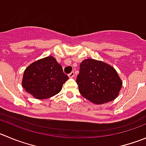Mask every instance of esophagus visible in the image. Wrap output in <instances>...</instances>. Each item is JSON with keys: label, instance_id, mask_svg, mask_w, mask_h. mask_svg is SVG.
Wrapping results in <instances>:
<instances>
[{"label": "esophagus", "instance_id": "1", "mask_svg": "<svg viewBox=\"0 0 146 146\" xmlns=\"http://www.w3.org/2000/svg\"><path fill=\"white\" fill-rule=\"evenodd\" d=\"M68 76H69V78H72V77H74V72H72L71 73H69V74H68Z\"/></svg>", "mask_w": 146, "mask_h": 146}]
</instances>
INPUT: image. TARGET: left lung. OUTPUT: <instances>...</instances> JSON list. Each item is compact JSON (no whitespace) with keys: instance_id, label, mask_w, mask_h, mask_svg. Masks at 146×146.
I'll list each match as a JSON object with an SVG mask.
<instances>
[{"instance_id":"8db88e82","label":"left lung","mask_w":146,"mask_h":146,"mask_svg":"<svg viewBox=\"0 0 146 146\" xmlns=\"http://www.w3.org/2000/svg\"><path fill=\"white\" fill-rule=\"evenodd\" d=\"M76 81L80 94L95 104L115 99L123 83L113 67L92 59H85L80 64Z\"/></svg>"}]
</instances>
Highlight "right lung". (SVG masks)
<instances>
[{
    "label": "right lung",
    "mask_w": 146,
    "mask_h": 146,
    "mask_svg": "<svg viewBox=\"0 0 146 146\" xmlns=\"http://www.w3.org/2000/svg\"><path fill=\"white\" fill-rule=\"evenodd\" d=\"M68 79L56 59L47 56L26 68L22 84L25 90L35 98L46 99L59 93Z\"/></svg>",
    "instance_id": "1"
}]
</instances>
